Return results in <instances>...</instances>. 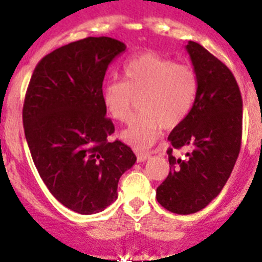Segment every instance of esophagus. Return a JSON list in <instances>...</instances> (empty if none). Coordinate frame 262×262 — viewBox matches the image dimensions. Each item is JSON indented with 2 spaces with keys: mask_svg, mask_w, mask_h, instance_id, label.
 Returning a JSON list of instances; mask_svg holds the SVG:
<instances>
[{
  "mask_svg": "<svg viewBox=\"0 0 262 262\" xmlns=\"http://www.w3.org/2000/svg\"><path fill=\"white\" fill-rule=\"evenodd\" d=\"M136 155H137V161H145L148 160L150 157V153H144V152H138V150H136Z\"/></svg>",
  "mask_w": 262,
  "mask_h": 262,
  "instance_id": "34e87169",
  "label": "esophagus"
}]
</instances>
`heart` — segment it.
Here are the masks:
<instances>
[{"instance_id":"obj_1","label":"heart","mask_w":262,"mask_h":262,"mask_svg":"<svg viewBox=\"0 0 262 262\" xmlns=\"http://www.w3.org/2000/svg\"><path fill=\"white\" fill-rule=\"evenodd\" d=\"M198 90L199 79L192 67L145 52L124 66V80L110 79L103 84L102 101L113 120L124 124L140 98V113L121 138L137 149H146L155 144L161 127L171 130L186 120Z\"/></svg>"}]
</instances>
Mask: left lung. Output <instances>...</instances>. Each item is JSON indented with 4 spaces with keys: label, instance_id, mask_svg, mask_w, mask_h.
Segmentation results:
<instances>
[{
    "label": "left lung",
    "instance_id": "8db88e82",
    "mask_svg": "<svg viewBox=\"0 0 262 262\" xmlns=\"http://www.w3.org/2000/svg\"><path fill=\"white\" fill-rule=\"evenodd\" d=\"M186 50L198 74L192 109L168 136L172 147L188 146L184 159L167 150L171 171L156 198L168 211L193 214L220 195L237 161L242 137V98L234 75L206 48L188 41Z\"/></svg>",
    "mask_w": 262,
    "mask_h": 262
}]
</instances>
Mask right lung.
I'll return each instance as SVG.
<instances>
[{
  "label": "right lung",
  "instance_id": "right-lung-1",
  "mask_svg": "<svg viewBox=\"0 0 262 262\" xmlns=\"http://www.w3.org/2000/svg\"><path fill=\"white\" fill-rule=\"evenodd\" d=\"M126 50L112 37H87L44 56L36 66L23 109L25 138L40 178L72 211L90 215L116 201L118 180L137 157L106 118L102 83Z\"/></svg>",
  "mask_w": 262,
  "mask_h": 262
}]
</instances>
